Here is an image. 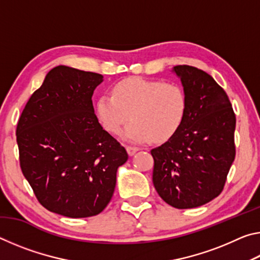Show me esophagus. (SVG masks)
Here are the masks:
<instances>
[{"label": "esophagus", "instance_id": "34e87169", "mask_svg": "<svg viewBox=\"0 0 260 260\" xmlns=\"http://www.w3.org/2000/svg\"><path fill=\"white\" fill-rule=\"evenodd\" d=\"M126 150H127V152H128L129 156H133L134 153L139 150V148L132 147V146H127V147H126Z\"/></svg>", "mask_w": 260, "mask_h": 260}]
</instances>
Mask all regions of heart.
I'll list each match as a JSON object with an SVG mask.
<instances>
[{"instance_id":"b5f03b06","label":"heart","mask_w":260,"mask_h":260,"mask_svg":"<svg viewBox=\"0 0 260 260\" xmlns=\"http://www.w3.org/2000/svg\"><path fill=\"white\" fill-rule=\"evenodd\" d=\"M186 111V94L177 83L140 77L116 83L112 96L102 95L96 102V114L109 133L119 134L132 117L124 136L135 143L172 138L182 125Z\"/></svg>"}]
</instances>
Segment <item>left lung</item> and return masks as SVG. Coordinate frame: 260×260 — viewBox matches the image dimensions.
Returning a JSON list of instances; mask_svg holds the SVG:
<instances>
[{
	"instance_id": "left-lung-1",
	"label": "left lung",
	"mask_w": 260,
	"mask_h": 260,
	"mask_svg": "<svg viewBox=\"0 0 260 260\" xmlns=\"http://www.w3.org/2000/svg\"><path fill=\"white\" fill-rule=\"evenodd\" d=\"M187 99L182 125L151 150L152 182L177 209L204 205L220 195L235 158V113L226 91L202 70L177 65Z\"/></svg>"
}]
</instances>
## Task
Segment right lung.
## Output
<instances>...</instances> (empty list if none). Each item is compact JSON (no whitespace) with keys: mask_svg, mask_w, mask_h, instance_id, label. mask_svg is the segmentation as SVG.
Listing matches in <instances>:
<instances>
[{"mask_svg":"<svg viewBox=\"0 0 260 260\" xmlns=\"http://www.w3.org/2000/svg\"><path fill=\"white\" fill-rule=\"evenodd\" d=\"M103 76L59 65L34 91L17 125L20 169L42 206L69 218L93 217L111 201L126 149L94 112Z\"/></svg>","mask_w":260,"mask_h":260,"instance_id":"1","label":"right lung"}]
</instances>
